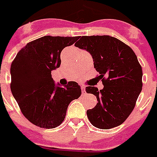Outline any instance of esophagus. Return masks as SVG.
Here are the masks:
<instances>
[{
	"label": "esophagus",
	"instance_id": "esophagus-1",
	"mask_svg": "<svg viewBox=\"0 0 157 157\" xmlns=\"http://www.w3.org/2000/svg\"><path fill=\"white\" fill-rule=\"evenodd\" d=\"M81 89H82V94H85V92H86V87H85L84 86H82Z\"/></svg>",
	"mask_w": 157,
	"mask_h": 157
}]
</instances>
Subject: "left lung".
Returning a JSON list of instances; mask_svg holds the SVG:
<instances>
[{
    "instance_id": "1",
    "label": "left lung",
    "mask_w": 157,
    "mask_h": 157,
    "mask_svg": "<svg viewBox=\"0 0 157 157\" xmlns=\"http://www.w3.org/2000/svg\"><path fill=\"white\" fill-rule=\"evenodd\" d=\"M75 45L91 54L104 86L99 91L86 87V92L95 95L98 101L87 110L88 119L98 129L119 126L133 110L143 87V71L136 55L129 46L109 35L80 37Z\"/></svg>"
}]
</instances>
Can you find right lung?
<instances>
[{
  "instance_id": "add662e5",
  "label": "right lung",
  "mask_w": 157,
  "mask_h": 157,
  "mask_svg": "<svg viewBox=\"0 0 157 157\" xmlns=\"http://www.w3.org/2000/svg\"><path fill=\"white\" fill-rule=\"evenodd\" d=\"M78 37L44 36L19 51L10 66V90L28 121L44 129L57 127L66 116L70 102L81 95V87L69 82L61 87L52 71L61 65V52Z\"/></svg>"
}]
</instances>
